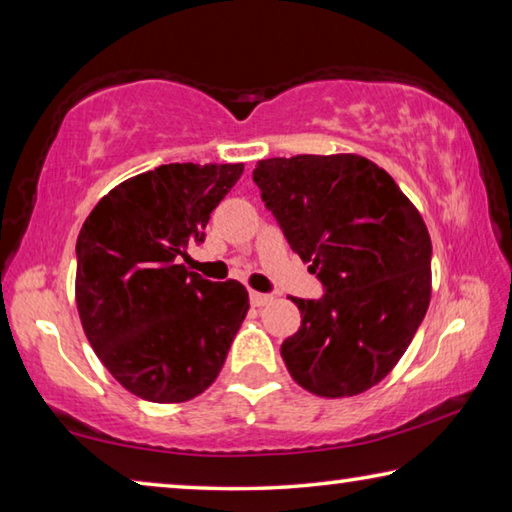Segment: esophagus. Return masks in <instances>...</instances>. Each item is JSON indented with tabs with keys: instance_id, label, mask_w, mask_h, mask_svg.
<instances>
[{
	"instance_id": "1",
	"label": "esophagus",
	"mask_w": 512,
	"mask_h": 512,
	"mask_svg": "<svg viewBox=\"0 0 512 512\" xmlns=\"http://www.w3.org/2000/svg\"><path fill=\"white\" fill-rule=\"evenodd\" d=\"M268 302H273V296H268V293H259V291H250V305L253 307H266Z\"/></svg>"
}]
</instances>
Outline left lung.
<instances>
[{
	"instance_id": "obj_1",
	"label": "left lung",
	"mask_w": 512,
	"mask_h": 512,
	"mask_svg": "<svg viewBox=\"0 0 512 512\" xmlns=\"http://www.w3.org/2000/svg\"><path fill=\"white\" fill-rule=\"evenodd\" d=\"M293 253L327 293L296 302L282 343L298 386L327 400L377 386L409 348L431 300V237L409 196L357 153L259 160L253 171Z\"/></svg>"
}]
</instances>
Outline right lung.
<instances>
[{"label":"right lung","mask_w":512,"mask_h":512,"mask_svg":"<svg viewBox=\"0 0 512 512\" xmlns=\"http://www.w3.org/2000/svg\"><path fill=\"white\" fill-rule=\"evenodd\" d=\"M241 173L244 162L160 164L110 189L79 232L83 332L110 375L146 402L207 391L248 314L244 284L180 264Z\"/></svg>","instance_id":"add662e5"}]
</instances>
